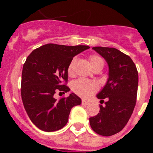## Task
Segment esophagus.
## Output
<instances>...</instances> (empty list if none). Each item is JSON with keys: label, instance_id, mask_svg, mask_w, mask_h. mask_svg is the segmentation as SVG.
Returning <instances> with one entry per match:
<instances>
[{"label": "esophagus", "instance_id": "34e87169", "mask_svg": "<svg viewBox=\"0 0 153 153\" xmlns=\"http://www.w3.org/2000/svg\"><path fill=\"white\" fill-rule=\"evenodd\" d=\"M90 103V102L89 100H82V104L83 105H89Z\"/></svg>", "mask_w": 153, "mask_h": 153}]
</instances>
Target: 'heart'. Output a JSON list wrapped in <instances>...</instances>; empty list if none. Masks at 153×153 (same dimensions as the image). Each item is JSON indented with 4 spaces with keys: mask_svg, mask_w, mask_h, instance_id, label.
Returning <instances> with one entry per match:
<instances>
[{
    "mask_svg": "<svg viewBox=\"0 0 153 153\" xmlns=\"http://www.w3.org/2000/svg\"><path fill=\"white\" fill-rule=\"evenodd\" d=\"M89 61H90L91 67L93 69L101 68L102 69L104 66V61L102 58L98 55H90L89 56ZM76 59L74 58L69 64L68 67V74H72L74 71V64H75ZM72 89L78 96L83 98L90 97L95 93L98 90V86L97 83L93 81L88 80L86 79H79L74 81L72 84Z\"/></svg>",
    "mask_w": 153,
    "mask_h": 153,
    "instance_id": "b5f03b06",
    "label": "heart"
}]
</instances>
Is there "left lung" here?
I'll return each mask as SVG.
<instances>
[{
	"label": "left lung",
	"instance_id": "1",
	"mask_svg": "<svg viewBox=\"0 0 153 153\" xmlns=\"http://www.w3.org/2000/svg\"><path fill=\"white\" fill-rule=\"evenodd\" d=\"M109 66V78L102 90L97 95L105 105L100 113L90 117L92 129L97 134L110 136L120 132L129 121L136 102L138 71L128 55L113 47H94Z\"/></svg>",
	"mask_w": 153,
	"mask_h": 153
}]
</instances>
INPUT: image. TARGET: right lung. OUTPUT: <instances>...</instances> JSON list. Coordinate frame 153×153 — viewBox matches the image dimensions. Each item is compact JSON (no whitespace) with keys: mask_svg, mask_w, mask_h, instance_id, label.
Here are the masks:
<instances>
[{"mask_svg":"<svg viewBox=\"0 0 153 153\" xmlns=\"http://www.w3.org/2000/svg\"><path fill=\"white\" fill-rule=\"evenodd\" d=\"M85 45L48 44L30 53L24 63L21 78V98L31 122L45 132L62 129L68 122L70 110L81 104V99L71 93L56 100L53 95L70 88L68 67L74 56L87 50Z\"/></svg>","mask_w":153,"mask_h":153,"instance_id":"1","label":"right lung"}]
</instances>
